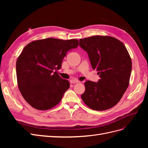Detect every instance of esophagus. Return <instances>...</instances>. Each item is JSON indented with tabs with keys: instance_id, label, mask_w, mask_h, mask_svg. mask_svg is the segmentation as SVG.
Wrapping results in <instances>:
<instances>
[{
	"instance_id": "obj_1",
	"label": "esophagus",
	"mask_w": 148,
	"mask_h": 148,
	"mask_svg": "<svg viewBox=\"0 0 148 148\" xmlns=\"http://www.w3.org/2000/svg\"><path fill=\"white\" fill-rule=\"evenodd\" d=\"M79 82L77 79H71L70 80V83L71 84H74V83H79Z\"/></svg>"
}]
</instances>
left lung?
Listing matches in <instances>:
<instances>
[{
	"instance_id": "1",
	"label": "left lung",
	"mask_w": 148,
	"mask_h": 148,
	"mask_svg": "<svg viewBox=\"0 0 148 148\" xmlns=\"http://www.w3.org/2000/svg\"><path fill=\"white\" fill-rule=\"evenodd\" d=\"M79 46L86 51L92 68L100 79L84 83L81 97L89 108L105 110L115 106L129 85L132 63L124 44L108 36H94L79 39Z\"/></svg>"
}]
</instances>
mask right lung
<instances>
[{
  "mask_svg": "<svg viewBox=\"0 0 148 148\" xmlns=\"http://www.w3.org/2000/svg\"><path fill=\"white\" fill-rule=\"evenodd\" d=\"M78 46L75 39L49 38L34 41L24 47L16 61V78L21 95L31 106L46 110L60 102L70 83L62 78L57 70L61 69L67 52Z\"/></svg>",
  "mask_w": 148,
  "mask_h": 148,
  "instance_id": "1",
  "label": "right lung"
}]
</instances>
